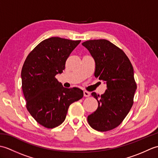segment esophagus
Segmentation results:
<instances>
[{
  "label": "esophagus",
  "instance_id": "obj_1",
  "mask_svg": "<svg viewBox=\"0 0 158 158\" xmlns=\"http://www.w3.org/2000/svg\"><path fill=\"white\" fill-rule=\"evenodd\" d=\"M83 96L85 97H89L90 96V92H87V91H84L83 92Z\"/></svg>",
  "mask_w": 158,
  "mask_h": 158
}]
</instances>
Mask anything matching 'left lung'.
I'll use <instances>...</instances> for the list:
<instances>
[{"label":"left lung","mask_w":158,"mask_h":158,"mask_svg":"<svg viewBox=\"0 0 158 158\" xmlns=\"http://www.w3.org/2000/svg\"><path fill=\"white\" fill-rule=\"evenodd\" d=\"M82 45L94 60L95 77L106 83L103 94L92 93L98 106L88 122L93 129L106 132L120 125L133 105L136 89L134 69L123 50L106 39L89 40Z\"/></svg>","instance_id":"left-lung-1"}]
</instances>
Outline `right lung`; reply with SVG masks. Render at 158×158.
Masks as SVG:
<instances>
[{
    "label": "right lung",
    "instance_id": "obj_1",
    "mask_svg": "<svg viewBox=\"0 0 158 158\" xmlns=\"http://www.w3.org/2000/svg\"><path fill=\"white\" fill-rule=\"evenodd\" d=\"M80 42L47 39L30 52L23 63L22 88L26 109L36 122L47 128L60 126L69 106L83 96L81 89L64 88L55 77L64 70L67 58Z\"/></svg>",
    "mask_w": 158,
    "mask_h": 158
}]
</instances>
